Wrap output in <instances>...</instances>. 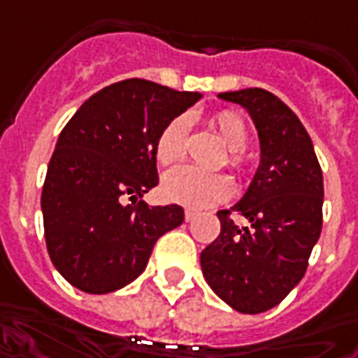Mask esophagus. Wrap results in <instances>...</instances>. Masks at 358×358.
Returning a JSON list of instances; mask_svg holds the SVG:
<instances>
[{"label":"esophagus","mask_w":358,"mask_h":358,"mask_svg":"<svg viewBox=\"0 0 358 358\" xmlns=\"http://www.w3.org/2000/svg\"><path fill=\"white\" fill-rule=\"evenodd\" d=\"M184 217H186V222H192V220L196 217V212H194V210H186V212H184Z\"/></svg>","instance_id":"1"}]
</instances>
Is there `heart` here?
<instances>
[{"mask_svg": "<svg viewBox=\"0 0 358 358\" xmlns=\"http://www.w3.org/2000/svg\"><path fill=\"white\" fill-rule=\"evenodd\" d=\"M212 124L222 142L229 150V162L234 166L241 164V148L248 144V127L238 115L224 110L212 118ZM190 130V118L186 115L172 118L156 138L155 155L160 164H176L184 156L186 138ZM162 192L170 202L182 203L192 210H203L224 202L231 194V182L224 174L202 172L192 166H180L168 172L162 180Z\"/></svg>", "mask_w": 358, "mask_h": 358, "instance_id": "1", "label": "heart"}]
</instances>
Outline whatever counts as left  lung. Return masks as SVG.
<instances>
[{
    "mask_svg": "<svg viewBox=\"0 0 358 358\" xmlns=\"http://www.w3.org/2000/svg\"><path fill=\"white\" fill-rule=\"evenodd\" d=\"M252 117L259 166L240 202L248 224L220 210V236L200 253L208 285L240 313H264L283 301L305 275L323 226V172L297 115L264 89L217 94Z\"/></svg>",
    "mask_w": 358,
    "mask_h": 358,
    "instance_id": "8db88e82",
    "label": "left lung"
}]
</instances>
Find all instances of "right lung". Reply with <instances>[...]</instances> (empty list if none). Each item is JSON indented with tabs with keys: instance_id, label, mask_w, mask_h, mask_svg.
<instances>
[{
	"instance_id": "1",
	"label": "right lung",
	"mask_w": 358,
	"mask_h": 358,
	"mask_svg": "<svg viewBox=\"0 0 358 358\" xmlns=\"http://www.w3.org/2000/svg\"><path fill=\"white\" fill-rule=\"evenodd\" d=\"M202 99L144 79L108 85L61 130L41 210L55 269L85 293L117 291L146 269L156 240L184 222L178 203L136 202L158 184L155 146L172 118Z\"/></svg>"
}]
</instances>
